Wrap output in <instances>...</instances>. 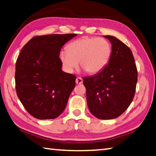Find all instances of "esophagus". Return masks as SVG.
<instances>
[{
  "mask_svg": "<svg viewBox=\"0 0 156 156\" xmlns=\"http://www.w3.org/2000/svg\"><path fill=\"white\" fill-rule=\"evenodd\" d=\"M83 78H82L81 77H77V78H76V84H80L83 83Z\"/></svg>",
  "mask_w": 156,
  "mask_h": 156,
  "instance_id": "obj_1",
  "label": "esophagus"
}]
</instances>
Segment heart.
<instances>
[{
    "label": "heart",
    "instance_id": "b5f03b06",
    "mask_svg": "<svg viewBox=\"0 0 156 156\" xmlns=\"http://www.w3.org/2000/svg\"><path fill=\"white\" fill-rule=\"evenodd\" d=\"M112 56V46L106 39L84 37L71 42L67 50L61 51L60 59L67 72H72L78 66L90 74L101 72Z\"/></svg>",
    "mask_w": 156,
    "mask_h": 156
}]
</instances>
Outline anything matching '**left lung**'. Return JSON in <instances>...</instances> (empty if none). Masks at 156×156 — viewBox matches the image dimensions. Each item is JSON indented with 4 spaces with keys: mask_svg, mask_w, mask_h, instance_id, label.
<instances>
[{
    "mask_svg": "<svg viewBox=\"0 0 156 156\" xmlns=\"http://www.w3.org/2000/svg\"><path fill=\"white\" fill-rule=\"evenodd\" d=\"M112 44V56L103 70L83 78L90 112L100 119H112L126 111L134 97L137 68L129 48L119 39L104 35Z\"/></svg>",
    "mask_w": 156,
    "mask_h": 156,
    "instance_id": "1",
    "label": "left lung"
}]
</instances>
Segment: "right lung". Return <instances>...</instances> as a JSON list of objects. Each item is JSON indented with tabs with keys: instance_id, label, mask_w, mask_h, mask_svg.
Here are the masks:
<instances>
[{
	"instance_id": "right-lung-1",
	"label": "right lung",
	"mask_w": 156,
	"mask_h": 156,
	"mask_svg": "<svg viewBox=\"0 0 156 156\" xmlns=\"http://www.w3.org/2000/svg\"><path fill=\"white\" fill-rule=\"evenodd\" d=\"M76 35L35 36L22 48L16 64V89L24 108L35 118L55 119L66 108L76 76L62 71L59 55Z\"/></svg>"
}]
</instances>
